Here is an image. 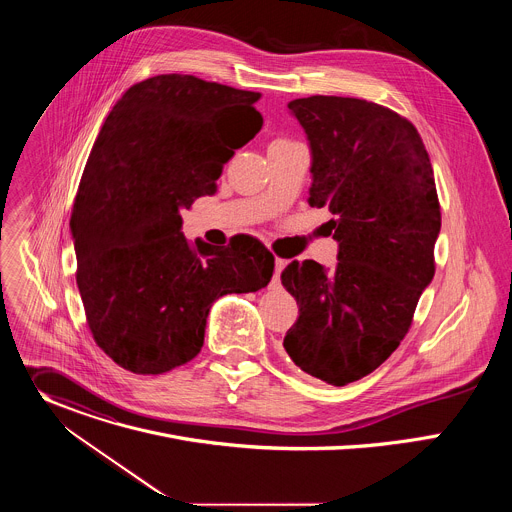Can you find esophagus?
Instances as JSON below:
<instances>
[{
	"label": "esophagus",
	"mask_w": 512,
	"mask_h": 512,
	"mask_svg": "<svg viewBox=\"0 0 512 512\" xmlns=\"http://www.w3.org/2000/svg\"><path fill=\"white\" fill-rule=\"evenodd\" d=\"M283 267H285V261H283V259H275V275H273V281H271L273 287L279 285V275H281Z\"/></svg>",
	"instance_id": "obj_1"
}]
</instances>
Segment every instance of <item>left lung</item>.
Here are the masks:
<instances>
[{"label":"left lung","instance_id":"left-lung-1","mask_svg":"<svg viewBox=\"0 0 512 512\" xmlns=\"http://www.w3.org/2000/svg\"><path fill=\"white\" fill-rule=\"evenodd\" d=\"M287 107L310 141L308 202L334 216L326 225L338 263L283 269L300 306L283 348L304 373L342 387L381 367L409 332L435 273L440 200L421 135L399 113L324 95Z\"/></svg>","mask_w":512,"mask_h":512}]
</instances>
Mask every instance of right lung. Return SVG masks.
<instances>
[{"label":"right lung","instance_id":"obj_1","mask_svg":"<svg viewBox=\"0 0 512 512\" xmlns=\"http://www.w3.org/2000/svg\"><path fill=\"white\" fill-rule=\"evenodd\" d=\"M261 93L192 75L145 79L115 103L72 206L77 285L99 348L125 371L162 375L204 344L214 300L265 287L275 257L249 237L229 247L182 235L184 208L216 192L235 150L263 125ZM244 119L237 140L222 125Z\"/></svg>","mask_w":512,"mask_h":512}]
</instances>
